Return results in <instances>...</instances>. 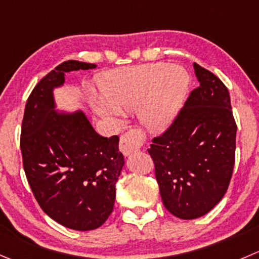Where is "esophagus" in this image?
Wrapping results in <instances>:
<instances>
[{
	"instance_id": "esophagus-1",
	"label": "esophagus",
	"mask_w": 259,
	"mask_h": 259,
	"mask_svg": "<svg viewBox=\"0 0 259 259\" xmlns=\"http://www.w3.org/2000/svg\"><path fill=\"white\" fill-rule=\"evenodd\" d=\"M145 140V134L143 133V130L138 129H130L125 133L124 135L120 137V143H119V149L122 154L126 157L130 155L132 153L137 152L140 147L143 145Z\"/></svg>"
}]
</instances>
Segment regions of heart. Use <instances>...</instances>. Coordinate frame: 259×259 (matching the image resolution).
I'll list each match as a JSON object with an SVG mask.
<instances>
[{"mask_svg": "<svg viewBox=\"0 0 259 259\" xmlns=\"http://www.w3.org/2000/svg\"><path fill=\"white\" fill-rule=\"evenodd\" d=\"M102 101H95L97 112L115 120L121 111L140 106L143 124L153 132L173 121L185 100L188 76L181 67L150 63L106 72L99 78Z\"/></svg>", "mask_w": 259, "mask_h": 259, "instance_id": "obj_1", "label": "heart"}]
</instances>
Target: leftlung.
Returning a JSON list of instances; mask_svg holds the SVG:
<instances>
[{
    "mask_svg": "<svg viewBox=\"0 0 259 259\" xmlns=\"http://www.w3.org/2000/svg\"><path fill=\"white\" fill-rule=\"evenodd\" d=\"M193 67L200 86L148 149L163 205L183 220L207 214L224 197L235 163L229 91L214 73Z\"/></svg>",
    "mask_w": 259,
    "mask_h": 259,
    "instance_id": "obj_1",
    "label": "left lung"
}]
</instances>
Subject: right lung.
<instances>
[{
    "label": "right lung",
    "mask_w": 259,
    "mask_h": 259,
    "mask_svg": "<svg viewBox=\"0 0 259 259\" xmlns=\"http://www.w3.org/2000/svg\"><path fill=\"white\" fill-rule=\"evenodd\" d=\"M96 68L67 60L40 79L27 99L22 119V164L42 211L74 230L101 227L114 210L115 183L124 165L119 137L104 138L82 112L59 115L53 110V89L64 73Z\"/></svg>",
    "instance_id": "1"
}]
</instances>
